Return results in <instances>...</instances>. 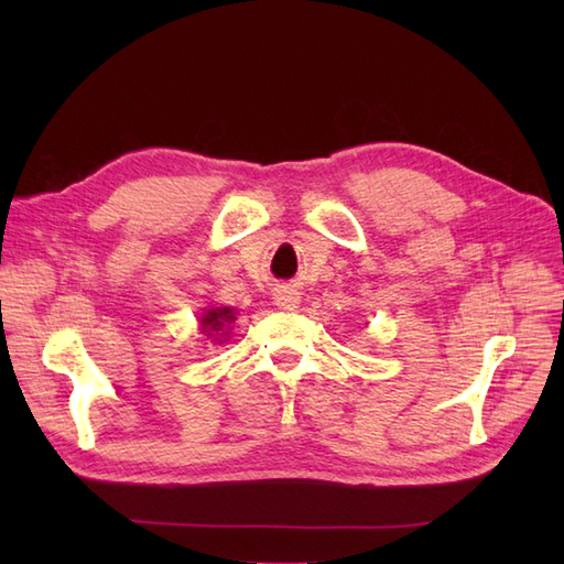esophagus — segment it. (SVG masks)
I'll use <instances>...</instances> for the list:
<instances>
[{"instance_id":"esophagus-1","label":"esophagus","mask_w":564,"mask_h":564,"mask_svg":"<svg viewBox=\"0 0 564 564\" xmlns=\"http://www.w3.org/2000/svg\"><path fill=\"white\" fill-rule=\"evenodd\" d=\"M272 301H275V305L280 311H294L299 308V301H301V294L296 292V289H278L275 294H272Z\"/></svg>"}]
</instances>
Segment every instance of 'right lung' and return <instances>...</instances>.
I'll list each match as a JSON object with an SVG mask.
<instances>
[{
  "instance_id": "obj_1",
  "label": "right lung",
  "mask_w": 564,
  "mask_h": 564,
  "mask_svg": "<svg viewBox=\"0 0 564 564\" xmlns=\"http://www.w3.org/2000/svg\"><path fill=\"white\" fill-rule=\"evenodd\" d=\"M232 319H235V315H232L230 308H216V311H209L207 315L202 317V324H204V329L220 332L224 327H228Z\"/></svg>"
}]
</instances>
